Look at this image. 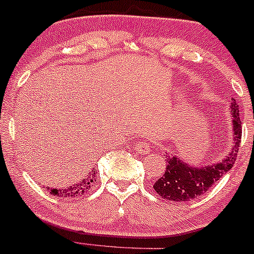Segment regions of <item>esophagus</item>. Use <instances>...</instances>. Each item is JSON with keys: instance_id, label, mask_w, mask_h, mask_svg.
<instances>
[{"instance_id": "esophagus-1", "label": "esophagus", "mask_w": 254, "mask_h": 254, "mask_svg": "<svg viewBox=\"0 0 254 254\" xmlns=\"http://www.w3.org/2000/svg\"><path fill=\"white\" fill-rule=\"evenodd\" d=\"M135 150L138 151L139 154H149L151 151V144L150 142H148V140L143 139V140H139V142L135 143Z\"/></svg>"}]
</instances>
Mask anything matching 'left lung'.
Segmentation results:
<instances>
[{
    "instance_id": "1",
    "label": "left lung",
    "mask_w": 254,
    "mask_h": 254,
    "mask_svg": "<svg viewBox=\"0 0 254 254\" xmlns=\"http://www.w3.org/2000/svg\"><path fill=\"white\" fill-rule=\"evenodd\" d=\"M232 114V144L230 153L219 163L198 167L188 165L175 155H166V170L153 188L163 199L171 202H187L204 194L206 190L234 166L241 143L242 126L239 105L232 99L230 105Z\"/></svg>"
}]
</instances>
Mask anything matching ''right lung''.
I'll list each match as a JSON object with an SVG mask.
<instances>
[{
  "instance_id": "obj_1",
  "label": "right lung",
  "mask_w": 254,
  "mask_h": 254,
  "mask_svg": "<svg viewBox=\"0 0 254 254\" xmlns=\"http://www.w3.org/2000/svg\"><path fill=\"white\" fill-rule=\"evenodd\" d=\"M94 181H95V170H91L89 172V175L85 179H83L82 181L78 182V184L68 186V187L64 188H50V193L56 197H62V198H77L83 195L84 193H87L88 190H90V188L93 187Z\"/></svg>"
}]
</instances>
